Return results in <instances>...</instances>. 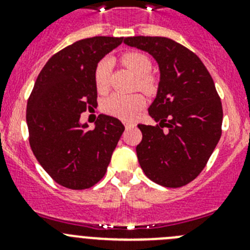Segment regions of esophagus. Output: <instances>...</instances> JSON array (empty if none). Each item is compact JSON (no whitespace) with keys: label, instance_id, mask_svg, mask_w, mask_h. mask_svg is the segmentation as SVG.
Listing matches in <instances>:
<instances>
[{"label":"esophagus","instance_id":"34e87169","mask_svg":"<svg viewBox=\"0 0 250 250\" xmlns=\"http://www.w3.org/2000/svg\"><path fill=\"white\" fill-rule=\"evenodd\" d=\"M136 125L134 123H125V129L129 130V129H132V127H135Z\"/></svg>","mask_w":250,"mask_h":250}]
</instances>
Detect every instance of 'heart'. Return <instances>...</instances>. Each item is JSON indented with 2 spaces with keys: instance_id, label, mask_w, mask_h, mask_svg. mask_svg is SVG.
<instances>
[{
  "instance_id": "b5f03b06",
  "label": "heart",
  "mask_w": 250,
  "mask_h": 250,
  "mask_svg": "<svg viewBox=\"0 0 250 250\" xmlns=\"http://www.w3.org/2000/svg\"><path fill=\"white\" fill-rule=\"evenodd\" d=\"M121 62L126 68L139 79V85L141 89L150 90L154 89V83L151 77L146 76L151 70V62L141 52L131 51L126 52L121 56ZM111 60L103 59L95 68V85L99 92H105L109 87V75L111 70ZM145 100L140 94L123 95V94H112L111 96L104 101L103 109L106 114L116 116L123 120H130L136 116L139 111L143 109Z\"/></svg>"
}]
</instances>
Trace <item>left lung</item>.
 Segmentation results:
<instances>
[{
	"label": "left lung",
	"instance_id": "1",
	"mask_svg": "<svg viewBox=\"0 0 250 250\" xmlns=\"http://www.w3.org/2000/svg\"><path fill=\"white\" fill-rule=\"evenodd\" d=\"M124 43L151 55L160 72L149 107L159 125H138L139 164L156 184L187 185L202 173L222 135V103L213 79L202 60L174 40L134 36Z\"/></svg>",
	"mask_w": 250,
	"mask_h": 250
}]
</instances>
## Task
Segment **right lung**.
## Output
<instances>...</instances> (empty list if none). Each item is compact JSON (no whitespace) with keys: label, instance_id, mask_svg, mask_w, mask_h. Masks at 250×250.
<instances>
[{"label":"right lung","instance_id":"right-lung-1","mask_svg":"<svg viewBox=\"0 0 250 250\" xmlns=\"http://www.w3.org/2000/svg\"><path fill=\"white\" fill-rule=\"evenodd\" d=\"M123 37L95 36L67 46L48 60L27 103L30 145L37 161L57 184L87 189L100 182L125 127L99 115L94 129L80 121L96 106L95 68Z\"/></svg>","mask_w":250,"mask_h":250}]
</instances>
